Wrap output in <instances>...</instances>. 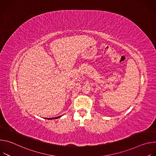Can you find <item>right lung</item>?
I'll use <instances>...</instances> for the list:
<instances>
[{
	"label": "right lung",
	"mask_w": 156,
	"mask_h": 156,
	"mask_svg": "<svg viewBox=\"0 0 156 156\" xmlns=\"http://www.w3.org/2000/svg\"><path fill=\"white\" fill-rule=\"evenodd\" d=\"M62 115H61V116H59V117H54V118H44V119H48V120H52V119H58V118H60L61 117H62Z\"/></svg>",
	"instance_id": "add662e5"
}]
</instances>
